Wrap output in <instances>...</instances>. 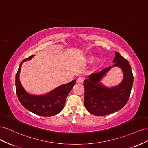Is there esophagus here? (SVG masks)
Masks as SVG:
<instances>
[{
  "mask_svg": "<svg viewBox=\"0 0 148 148\" xmlns=\"http://www.w3.org/2000/svg\"><path fill=\"white\" fill-rule=\"evenodd\" d=\"M83 81H84V79L83 78H82V77H79V78H78L77 79V83L79 84V83H82L83 82Z\"/></svg>",
  "mask_w": 148,
  "mask_h": 148,
  "instance_id": "esophagus-1",
  "label": "esophagus"
}]
</instances>
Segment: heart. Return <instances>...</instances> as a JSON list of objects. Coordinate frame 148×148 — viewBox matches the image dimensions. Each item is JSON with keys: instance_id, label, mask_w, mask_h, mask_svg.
I'll use <instances>...</instances> for the list:
<instances>
[{"instance_id": "heart-1", "label": "heart", "mask_w": 148, "mask_h": 148, "mask_svg": "<svg viewBox=\"0 0 148 148\" xmlns=\"http://www.w3.org/2000/svg\"><path fill=\"white\" fill-rule=\"evenodd\" d=\"M94 59H95V57H94L92 56H89V57H88L87 59H86V61L87 62H92L93 60H94ZM98 61V60H95V63H96V62Z\"/></svg>"}]
</instances>
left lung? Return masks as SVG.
<instances>
[{
  "label": "left lung",
  "instance_id": "left-lung-1",
  "mask_svg": "<svg viewBox=\"0 0 148 148\" xmlns=\"http://www.w3.org/2000/svg\"><path fill=\"white\" fill-rule=\"evenodd\" d=\"M114 65L98 73L89 75L84 80L85 108L92 115L104 116L120 110L127 104L133 86V76L127 59L115 52ZM113 67H119L123 72V79L118 85L110 88L100 82Z\"/></svg>",
  "mask_w": 148,
  "mask_h": 148
}]
</instances>
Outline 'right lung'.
I'll list each match as a JSON object with an SVG mask.
<instances>
[{
	"label": "right lung",
	"mask_w": 148,
	"mask_h": 148,
	"mask_svg": "<svg viewBox=\"0 0 148 148\" xmlns=\"http://www.w3.org/2000/svg\"><path fill=\"white\" fill-rule=\"evenodd\" d=\"M34 56H31L21 62L15 77L16 95L22 106L29 111L42 117H51L60 113L64 109L66 98L72 89L76 80L62 84L44 95H31L22 86L20 73L23 62L31 60Z\"/></svg>",
	"instance_id": "1"
}]
</instances>
